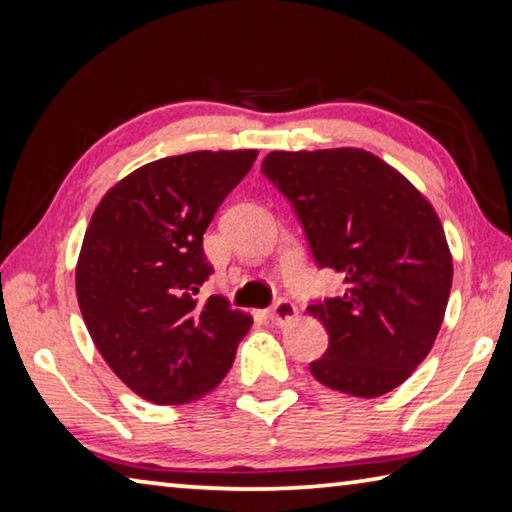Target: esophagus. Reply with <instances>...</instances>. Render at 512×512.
<instances>
[{
  "label": "esophagus",
  "mask_w": 512,
  "mask_h": 512,
  "mask_svg": "<svg viewBox=\"0 0 512 512\" xmlns=\"http://www.w3.org/2000/svg\"><path fill=\"white\" fill-rule=\"evenodd\" d=\"M266 316L275 325H287V323H291V320H296L298 307L293 305L291 300H277L275 305L266 311Z\"/></svg>",
  "instance_id": "34e87169"
}]
</instances>
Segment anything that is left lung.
Here are the masks:
<instances>
[{
	"mask_svg": "<svg viewBox=\"0 0 512 512\" xmlns=\"http://www.w3.org/2000/svg\"><path fill=\"white\" fill-rule=\"evenodd\" d=\"M262 171L293 203L318 266L345 280L341 296L307 307L329 334L311 375L352 397L391 393L433 348L452 291L436 210L391 164L352 146L271 151Z\"/></svg>",
	"mask_w": 512,
	"mask_h": 512,
	"instance_id": "8db88e82",
	"label": "left lung"
}]
</instances>
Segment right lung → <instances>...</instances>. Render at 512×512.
<instances>
[{
	"mask_svg": "<svg viewBox=\"0 0 512 512\" xmlns=\"http://www.w3.org/2000/svg\"><path fill=\"white\" fill-rule=\"evenodd\" d=\"M257 158L194 151L144 164L94 210L76 262V298L94 345L135 395L187 404L212 393L253 318L198 287L212 273L203 235Z\"/></svg>",
	"mask_w": 512,
	"mask_h": 512,
	"instance_id": "add662e5",
	"label": "right lung"
}]
</instances>
